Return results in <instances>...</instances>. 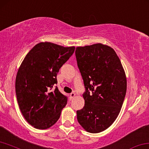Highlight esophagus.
Returning a JSON list of instances; mask_svg holds the SVG:
<instances>
[{
  "mask_svg": "<svg viewBox=\"0 0 149 149\" xmlns=\"http://www.w3.org/2000/svg\"><path fill=\"white\" fill-rule=\"evenodd\" d=\"M69 96H70V97H70V99L71 100V99H72V98L75 97V96H76V94H75L74 93H71L70 94Z\"/></svg>",
  "mask_w": 149,
  "mask_h": 149,
  "instance_id": "esophagus-1",
  "label": "esophagus"
}]
</instances>
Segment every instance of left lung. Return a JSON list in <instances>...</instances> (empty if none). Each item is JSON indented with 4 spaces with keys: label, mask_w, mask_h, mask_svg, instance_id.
<instances>
[{
    "label": "left lung",
    "mask_w": 149,
    "mask_h": 149,
    "mask_svg": "<svg viewBox=\"0 0 149 149\" xmlns=\"http://www.w3.org/2000/svg\"><path fill=\"white\" fill-rule=\"evenodd\" d=\"M75 55L85 87L78 122L87 132L98 133L108 129L120 113L127 92L125 70L114 49L101 43L78 47Z\"/></svg>",
    "instance_id": "8db88e82"
}]
</instances>
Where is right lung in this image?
Masks as SVG:
<instances>
[{
    "instance_id": "obj_1",
    "label": "right lung",
    "mask_w": 149,
    "mask_h": 149,
    "mask_svg": "<svg viewBox=\"0 0 149 149\" xmlns=\"http://www.w3.org/2000/svg\"><path fill=\"white\" fill-rule=\"evenodd\" d=\"M74 49V47L40 42L20 66L15 81L17 101L25 119L36 129H47L55 124L67 104V97L54 86L59 69Z\"/></svg>"
}]
</instances>
